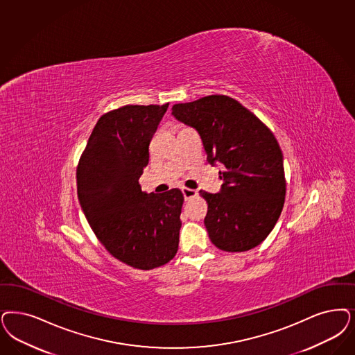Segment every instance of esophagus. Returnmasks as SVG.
Returning <instances> with one entry per match:
<instances>
[{"mask_svg": "<svg viewBox=\"0 0 355 355\" xmlns=\"http://www.w3.org/2000/svg\"><path fill=\"white\" fill-rule=\"evenodd\" d=\"M182 194H184V199L187 200V199H191V198H194L196 196V190H193V189H187V187H184L182 189Z\"/></svg>", "mask_w": 355, "mask_h": 355, "instance_id": "34e87169", "label": "esophagus"}]
</instances>
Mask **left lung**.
Wrapping results in <instances>:
<instances>
[{"instance_id":"8db88e82","label":"left lung","mask_w":355,"mask_h":355,"mask_svg":"<svg viewBox=\"0 0 355 355\" xmlns=\"http://www.w3.org/2000/svg\"><path fill=\"white\" fill-rule=\"evenodd\" d=\"M171 114L200 135L208 162L223 165L220 191H199L207 200L209 240L224 252L256 248L272 231L284 205L283 155L275 136L227 96L177 103Z\"/></svg>"}]
</instances>
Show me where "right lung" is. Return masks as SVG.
Segmentation results:
<instances>
[{
  "instance_id": "right-lung-1",
  "label": "right lung",
  "mask_w": 355,
  "mask_h": 355,
  "mask_svg": "<svg viewBox=\"0 0 355 355\" xmlns=\"http://www.w3.org/2000/svg\"><path fill=\"white\" fill-rule=\"evenodd\" d=\"M168 106L127 105L103 114L77 166V196L89 225L112 257L135 269L162 266L178 250L181 190L147 194L139 184Z\"/></svg>"
}]
</instances>
